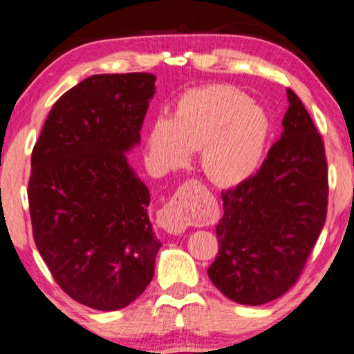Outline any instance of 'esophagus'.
Returning a JSON list of instances; mask_svg holds the SVG:
<instances>
[{
  "mask_svg": "<svg viewBox=\"0 0 354 354\" xmlns=\"http://www.w3.org/2000/svg\"><path fill=\"white\" fill-rule=\"evenodd\" d=\"M203 194H205V185L201 183L196 179L185 181L158 212L159 225L170 234H181L201 217Z\"/></svg>",
  "mask_w": 354,
  "mask_h": 354,
  "instance_id": "obj_1",
  "label": "esophagus"
}]
</instances>
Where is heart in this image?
I'll list each match as a JSON object with an SVG mask.
<instances>
[{"label":"heart","instance_id":"1","mask_svg":"<svg viewBox=\"0 0 354 354\" xmlns=\"http://www.w3.org/2000/svg\"><path fill=\"white\" fill-rule=\"evenodd\" d=\"M268 118L247 93L230 84H212L185 92L170 118L149 128L147 148L160 169L184 165L189 151L201 148V167L221 185L243 183L261 164Z\"/></svg>","mask_w":354,"mask_h":354}]
</instances>
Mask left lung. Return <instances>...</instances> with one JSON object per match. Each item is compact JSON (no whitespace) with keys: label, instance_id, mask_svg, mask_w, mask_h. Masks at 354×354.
Returning a JSON list of instances; mask_svg holds the SVG:
<instances>
[{"label":"left lung","instance_id":"left-lung-1","mask_svg":"<svg viewBox=\"0 0 354 354\" xmlns=\"http://www.w3.org/2000/svg\"><path fill=\"white\" fill-rule=\"evenodd\" d=\"M287 101L283 134L259 170L221 192L220 247L207 274L225 297L248 306L295 286L326 220L325 145L292 88Z\"/></svg>","mask_w":354,"mask_h":354}]
</instances>
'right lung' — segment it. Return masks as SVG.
I'll return each mask as SVG.
<instances>
[{
    "label": "right lung",
    "mask_w": 354,
    "mask_h": 354,
    "mask_svg": "<svg viewBox=\"0 0 354 354\" xmlns=\"http://www.w3.org/2000/svg\"><path fill=\"white\" fill-rule=\"evenodd\" d=\"M151 73L93 75L65 92L31 154L35 247L75 301L117 310L147 289L160 242L149 192L124 151L139 143L154 93Z\"/></svg>",
    "instance_id": "right-lung-1"
}]
</instances>
